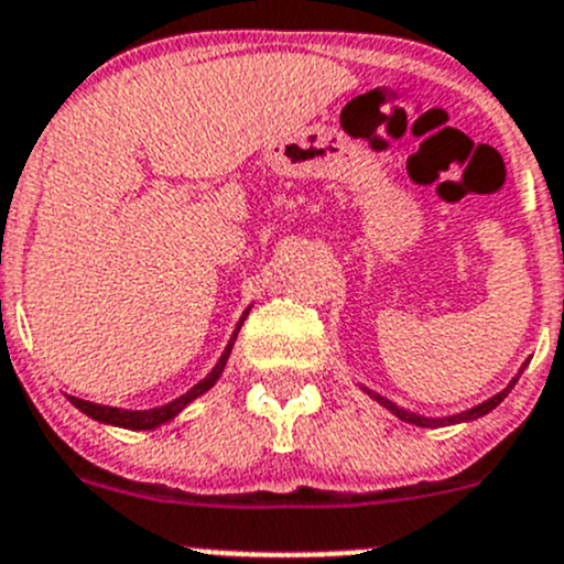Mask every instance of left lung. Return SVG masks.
<instances>
[{
	"label": "left lung",
	"mask_w": 564,
	"mask_h": 564,
	"mask_svg": "<svg viewBox=\"0 0 564 564\" xmlns=\"http://www.w3.org/2000/svg\"><path fill=\"white\" fill-rule=\"evenodd\" d=\"M521 371H523V369H521ZM518 377H521V375H518ZM518 377H516V380L510 382V386L505 388V391H499V393H496V397H490L488 402L477 404V408H471V410H463V413H457V415H446V419H427V415L410 413V410H404V408H399V404L388 402V399H386V397H380V393H371V391H366V393H371V397H375L377 402L382 404V408H386V410H391V413L397 415V419L408 421V424H415V427H444V424H460V421H474V419H479V415L490 413V410H494L496 404H499V402H505V397H507V393H510V388L516 386V382H518Z\"/></svg>",
	"instance_id": "obj_1"
}]
</instances>
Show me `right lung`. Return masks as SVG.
<instances>
[{"label":"right lung","instance_id":"add662e5","mask_svg":"<svg viewBox=\"0 0 564 564\" xmlns=\"http://www.w3.org/2000/svg\"><path fill=\"white\" fill-rule=\"evenodd\" d=\"M245 316H248V314H245ZM245 316L239 319L237 330H234L231 341H228L226 352L220 355V360H217L215 369H212L209 375H206L204 380L198 382V386L189 388L184 397L173 399L171 404H162V408H151V410H120V408H109V404H96V402H85V399L68 397L70 404H74V408H79L82 413L90 415V419L101 421V424H115V427H123V430H154V427H160V424H165V421L176 419V415L182 413V410L187 408L193 399H198L200 393H206L212 386H215L217 380H220V375H223V369H226V360H228V355H231V347H234V341H237V333H239V327H242Z\"/></svg>","mask_w":564,"mask_h":564}]
</instances>
